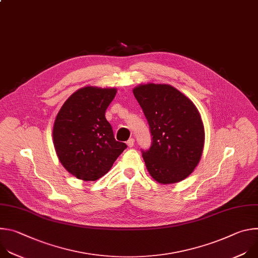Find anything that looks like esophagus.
Wrapping results in <instances>:
<instances>
[{"label": "esophagus", "mask_w": 258, "mask_h": 258, "mask_svg": "<svg viewBox=\"0 0 258 258\" xmlns=\"http://www.w3.org/2000/svg\"><path fill=\"white\" fill-rule=\"evenodd\" d=\"M134 144H135V139H130V140L126 142V145L130 147V148H132V147H134Z\"/></svg>", "instance_id": "obj_1"}]
</instances>
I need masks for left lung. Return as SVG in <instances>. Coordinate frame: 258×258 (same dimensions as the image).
<instances>
[{"mask_svg":"<svg viewBox=\"0 0 258 258\" xmlns=\"http://www.w3.org/2000/svg\"><path fill=\"white\" fill-rule=\"evenodd\" d=\"M133 93L153 136L150 149L143 151L147 170L163 185L185 179L198 165L204 147V125L197 107L170 85H140Z\"/></svg>","mask_w":258,"mask_h":258,"instance_id":"1","label":"left lung"}]
</instances>
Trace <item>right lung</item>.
<instances>
[{"label": "right lung", "instance_id": "right-lung-1", "mask_svg": "<svg viewBox=\"0 0 258 258\" xmlns=\"http://www.w3.org/2000/svg\"><path fill=\"white\" fill-rule=\"evenodd\" d=\"M117 90L88 86L62 105L53 126V144L63 167L76 177L94 181L106 174L126 145L114 139L105 117Z\"/></svg>", "mask_w": 258, "mask_h": 258}]
</instances>
